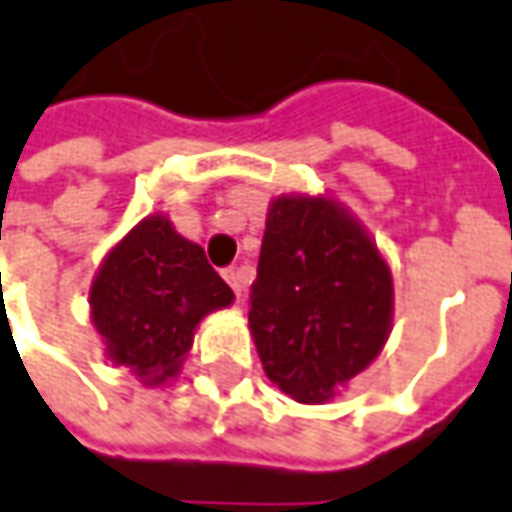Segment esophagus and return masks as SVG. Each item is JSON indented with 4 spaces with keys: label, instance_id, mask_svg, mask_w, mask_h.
Masks as SVG:
<instances>
[{
    "label": "esophagus",
    "instance_id": "obj_1",
    "mask_svg": "<svg viewBox=\"0 0 512 512\" xmlns=\"http://www.w3.org/2000/svg\"><path fill=\"white\" fill-rule=\"evenodd\" d=\"M224 280H227V283L232 285V291L241 297L243 288H246V283H249V269H241V266H229V269H224Z\"/></svg>",
    "mask_w": 512,
    "mask_h": 512
}]
</instances>
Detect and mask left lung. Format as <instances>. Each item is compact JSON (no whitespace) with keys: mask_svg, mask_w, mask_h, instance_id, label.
I'll list each match as a JSON object with an SVG mask.
<instances>
[{"mask_svg":"<svg viewBox=\"0 0 512 512\" xmlns=\"http://www.w3.org/2000/svg\"><path fill=\"white\" fill-rule=\"evenodd\" d=\"M249 328L271 384L325 403L373 361L392 325V274L330 198L271 201Z\"/></svg>","mask_w":512,"mask_h":512,"instance_id":"obj_1","label":"left lung"}]
</instances>
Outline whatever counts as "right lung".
Here are the masks:
<instances>
[{"label":"right lung","instance_id":"right-lung-1","mask_svg":"<svg viewBox=\"0 0 512 512\" xmlns=\"http://www.w3.org/2000/svg\"><path fill=\"white\" fill-rule=\"evenodd\" d=\"M232 300L204 249L162 215L139 221L111 249L89 294L109 358L151 387L179 373L201 316Z\"/></svg>","mask_w":512,"mask_h":512}]
</instances>
